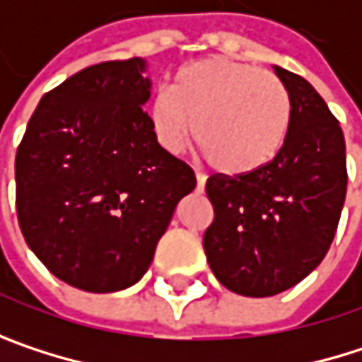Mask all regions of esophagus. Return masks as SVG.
Returning <instances> with one entry per match:
<instances>
[{"label": "esophagus", "mask_w": 362, "mask_h": 362, "mask_svg": "<svg viewBox=\"0 0 362 362\" xmlns=\"http://www.w3.org/2000/svg\"><path fill=\"white\" fill-rule=\"evenodd\" d=\"M203 190H205V176L197 174V192H203Z\"/></svg>", "instance_id": "1"}]
</instances>
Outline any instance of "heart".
<instances>
[{
  "label": "heart",
  "instance_id": "heart-1",
  "mask_svg": "<svg viewBox=\"0 0 362 362\" xmlns=\"http://www.w3.org/2000/svg\"><path fill=\"white\" fill-rule=\"evenodd\" d=\"M146 121L163 151H182L192 127L211 168L226 176H245L281 151L291 98L276 75L211 56L182 66L170 90H157L148 100Z\"/></svg>",
  "mask_w": 362,
  "mask_h": 362
}]
</instances>
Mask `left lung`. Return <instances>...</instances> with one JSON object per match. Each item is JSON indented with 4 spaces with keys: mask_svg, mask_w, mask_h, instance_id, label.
Returning <instances> with one entry per match:
<instances>
[{
    "mask_svg": "<svg viewBox=\"0 0 362 362\" xmlns=\"http://www.w3.org/2000/svg\"><path fill=\"white\" fill-rule=\"evenodd\" d=\"M274 73L291 98L281 151L252 174H214L205 184L214 205L203 235L209 268L247 298L281 293L323 262L348 184L339 121L304 77L281 66Z\"/></svg>",
    "mask_w": 362,
    "mask_h": 362,
    "instance_id": "obj_1",
    "label": "left lung"
}]
</instances>
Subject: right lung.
Returning a JSON list of instances; mask_svg holds the SVG:
<instances>
[{"instance_id": "right-lung-1", "label": "right lung", "mask_w": 362, "mask_h": 362, "mask_svg": "<svg viewBox=\"0 0 362 362\" xmlns=\"http://www.w3.org/2000/svg\"><path fill=\"white\" fill-rule=\"evenodd\" d=\"M144 69L129 58L75 73L41 98L16 151L23 237L54 276L83 291L138 283L197 186L151 134Z\"/></svg>"}]
</instances>
